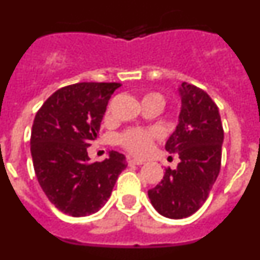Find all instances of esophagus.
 Wrapping results in <instances>:
<instances>
[{
	"instance_id": "obj_1",
	"label": "esophagus",
	"mask_w": 260,
	"mask_h": 260,
	"mask_svg": "<svg viewBox=\"0 0 260 260\" xmlns=\"http://www.w3.org/2000/svg\"><path fill=\"white\" fill-rule=\"evenodd\" d=\"M127 162L130 165H142L143 161L142 160H138V158H127Z\"/></svg>"
}]
</instances>
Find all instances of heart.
I'll return each instance as SVG.
<instances>
[{"label":"heart","instance_id":"obj_1","mask_svg":"<svg viewBox=\"0 0 260 260\" xmlns=\"http://www.w3.org/2000/svg\"><path fill=\"white\" fill-rule=\"evenodd\" d=\"M148 96H158V95H148ZM147 98V96H146ZM155 134L150 130H143V128H133L118 135L117 141L121 146L127 150L133 155H144L147 151L151 148V144L153 142Z\"/></svg>","mask_w":260,"mask_h":260}]
</instances>
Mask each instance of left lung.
I'll return each mask as SVG.
<instances>
[{
  "label": "left lung",
  "mask_w": 260,
  "mask_h": 260,
  "mask_svg": "<svg viewBox=\"0 0 260 260\" xmlns=\"http://www.w3.org/2000/svg\"><path fill=\"white\" fill-rule=\"evenodd\" d=\"M181 112L178 125L165 143L181 161L168 168L161 182L148 190V198L160 215L189 217L208 198L221 165L224 141L219 108L203 89L182 82L178 87Z\"/></svg>",
  "instance_id": "left-lung-1"
}]
</instances>
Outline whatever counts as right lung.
<instances>
[{"instance_id": "add662e5", "label": "right lung", "mask_w": 260, "mask_h": 260, "mask_svg": "<svg viewBox=\"0 0 260 260\" xmlns=\"http://www.w3.org/2000/svg\"><path fill=\"white\" fill-rule=\"evenodd\" d=\"M118 87L93 82L62 87L36 113L31 132L34 169L48 199L63 213L79 217L98 212L127 167L125 156L116 151L96 162L87 153Z\"/></svg>"}]
</instances>
